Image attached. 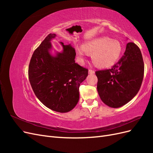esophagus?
Returning a JSON list of instances; mask_svg holds the SVG:
<instances>
[{
    "label": "esophagus",
    "mask_w": 153,
    "mask_h": 153,
    "mask_svg": "<svg viewBox=\"0 0 153 153\" xmlns=\"http://www.w3.org/2000/svg\"><path fill=\"white\" fill-rule=\"evenodd\" d=\"M88 72H89V74H91V75L95 73V71L94 70H92V69H89V71H88Z\"/></svg>",
    "instance_id": "34e87169"
}]
</instances>
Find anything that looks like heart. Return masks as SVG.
Segmentation results:
<instances>
[{
    "mask_svg": "<svg viewBox=\"0 0 153 153\" xmlns=\"http://www.w3.org/2000/svg\"><path fill=\"white\" fill-rule=\"evenodd\" d=\"M75 52L78 60L84 61L89 53L92 61L100 68H107L117 62L122 52L121 44L117 40L102 36L92 39L84 45H76Z\"/></svg>",
    "mask_w": 153,
    "mask_h": 153,
    "instance_id": "1",
    "label": "heart"
}]
</instances>
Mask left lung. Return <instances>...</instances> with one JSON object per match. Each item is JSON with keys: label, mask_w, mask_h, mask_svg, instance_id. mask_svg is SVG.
I'll list each match as a JSON object with an SVG mask.
<instances>
[{"label": "left lung", "mask_w": 153, "mask_h": 153, "mask_svg": "<svg viewBox=\"0 0 153 153\" xmlns=\"http://www.w3.org/2000/svg\"><path fill=\"white\" fill-rule=\"evenodd\" d=\"M144 73L142 55L137 46L127 44L123 57L112 68L96 71L101 101L112 108L128 103L139 91Z\"/></svg>", "instance_id": "8db88e82"}]
</instances>
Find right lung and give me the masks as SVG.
Here are the masks:
<instances>
[{"instance_id": "1", "label": "right lung", "mask_w": 153, "mask_h": 153, "mask_svg": "<svg viewBox=\"0 0 153 153\" xmlns=\"http://www.w3.org/2000/svg\"><path fill=\"white\" fill-rule=\"evenodd\" d=\"M56 36L48 34L35 50L29 66V78L41 103L55 112L66 113L78 103L79 87L88 70L75 62V50L71 44L59 42L61 52L53 48L51 41Z\"/></svg>"}]
</instances>
